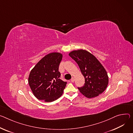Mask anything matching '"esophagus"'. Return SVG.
Here are the masks:
<instances>
[{
  "label": "esophagus",
  "mask_w": 133,
  "mask_h": 133,
  "mask_svg": "<svg viewBox=\"0 0 133 133\" xmlns=\"http://www.w3.org/2000/svg\"><path fill=\"white\" fill-rule=\"evenodd\" d=\"M74 81H75V79H74V77H72L71 79V80H70V81H71V82H74Z\"/></svg>",
  "instance_id": "1"
}]
</instances>
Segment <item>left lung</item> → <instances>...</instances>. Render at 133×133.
Listing matches in <instances>:
<instances>
[{"label":"left lung","instance_id":"1","mask_svg":"<svg viewBox=\"0 0 133 133\" xmlns=\"http://www.w3.org/2000/svg\"><path fill=\"white\" fill-rule=\"evenodd\" d=\"M69 56L78 64L85 78V84L78 88L80 92L88 98H93L102 93L109 83L107 71L93 55L83 49L73 50Z\"/></svg>","mask_w":133,"mask_h":133}]
</instances>
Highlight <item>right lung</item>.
<instances>
[{"instance_id":"obj_1","label":"right lung","mask_w":133,"mask_h":133,"mask_svg":"<svg viewBox=\"0 0 133 133\" xmlns=\"http://www.w3.org/2000/svg\"><path fill=\"white\" fill-rule=\"evenodd\" d=\"M63 58L59 52L43 57L31 70L28 82L34 95L44 102H53L62 96L67 83L60 79L59 65Z\"/></svg>"}]
</instances>
